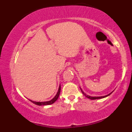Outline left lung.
<instances>
[{"mask_svg": "<svg viewBox=\"0 0 132 132\" xmlns=\"http://www.w3.org/2000/svg\"><path fill=\"white\" fill-rule=\"evenodd\" d=\"M81 92H82V94H84V95H85V96L86 97H87V98H89V99H91V100H94V99H101V98H104V97H107V96H108V95H109L110 94H108V95H105V96H102V97H90V96H89V95H86L85 93H84V92L82 91V89H81Z\"/></svg>", "mask_w": 132, "mask_h": 132, "instance_id": "obj_1", "label": "left lung"}]
</instances>
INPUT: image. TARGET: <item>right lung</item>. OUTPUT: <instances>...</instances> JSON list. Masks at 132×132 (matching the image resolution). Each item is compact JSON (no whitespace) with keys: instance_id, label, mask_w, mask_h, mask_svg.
<instances>
[{"instance_id":"right-lung-1","label":"right lung","mask_w":132,"mask_h":132,"mask_svg":"<svg viewBox=\"0 0 132 132\" xmlns=\"http://www.w3.org/2000/svg\"><path fill=\"white\" fill-rule=\"evenodd\" d=\"M60 92H61V86H60V87H59L58 91H57L56 95V96L54 97L52 100H51V101H48V102H35V101H31V100H30V101H31V102H33V104H36V105H50V104H53V103L55 102V101H56L57 98L59 97V95H60Z\"/></svg>"}]
</instances>
